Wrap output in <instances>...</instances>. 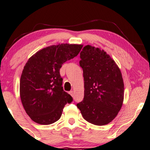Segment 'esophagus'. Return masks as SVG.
Here are the masks:
<instances>
[{
  "label": "esophagus",
  "mask_w": 150,
  "mask_h": 150,
  "mask_svg": "<svg viewBox=\"0 0 150 150\" xmlns=\"http://www.w3.org/2000/svg\"><path fill=\"white\" fill-rule=\"evenodd\" d=\"M69 94L72 96V97H73V96L74 95V93H73V91H70V92H69Z\"/></svg>",
  "instance_id": "esophagus-1"
}]
</instances>
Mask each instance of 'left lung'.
<instances>
[{
    "label": "left lung",
    "mask_w": 150,
    "mask_h": 150,
    "mask_svg": "<svg viewBox=\"0 0 150 150\" xmlns=\"http://www.w3.org/2000/svg\"><path fill=\"white\" fill-rule=\"evenodd\" d=\"M79 65L84 79V97L77 107L83 119L97 125L111 122L121 110L124 83L115 62L103 50L86 45Z\"/></svg>",
    "instance_id": "left-lung-1"
}]
</instances>
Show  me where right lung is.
<instances>
[{
	"label": "right lung",
	"instance_id": "right-lung-1",
	"mask_svg": "<svg viewBox=\"0 0 150 150\" xmlns=\"http://www.w3.org/2000/svg\"><path fill=\"white\" fill-rule=\"evenodd\" d=\"M82 45L61 44L38 51L26 63L20 81V95L26 112L34 122L49 125L59 120L73 98L64 91L59 69L79 54Z\"/></svg>",
	"mask_w": 150,
	"mask_h": 150
}]
</instances>
